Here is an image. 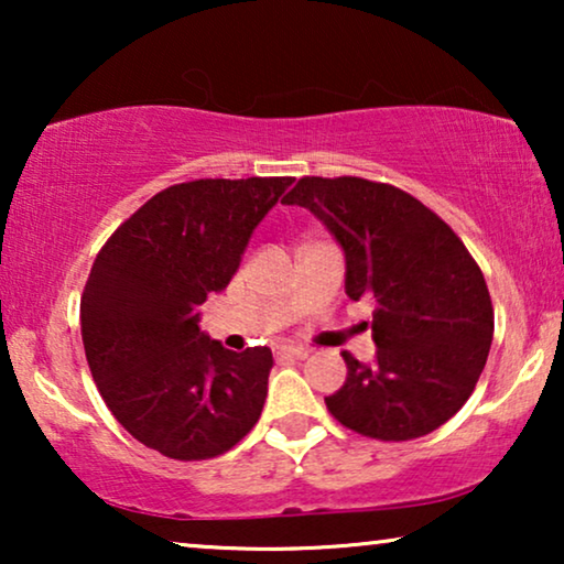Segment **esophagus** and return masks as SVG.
Wrapping results in <instances>:
<instances>
[{"label":"esophagus","instance_id":"1","mask_svg":"<svg viewBox=\"0 0 564 564\" xmlns=\"http://www.w3.org/2000/svg\"><path fill=\"white\" fill-rule=\"evenodd\" d=\"M307 351L300 349V346H280L276 349V359H305Z\"/></svg>","mask_w":564,"mask_h":564}]
</instances>
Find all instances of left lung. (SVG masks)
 Listing matches in <instances>:
<instances>
[{
    "instance_id": "8db88e82",
    "label": "left lung",
    "mask_w": 564,
    "mask_h": 564,
    "mask_svg": "<svg viewBox=\"0 0 564 564\" xmlns=\"http://www.w3.org/2000/svg\"><path fill=\"white\" fill-rule=\"evenodd\" d=\"M307 207L346 253V295L375 300V365L349 351L326 398L341 426L411 442L467 403L492 341L485 276L462 238L421 199L361 176H303L282 199Z\"/></svg>"
}]
</instances>
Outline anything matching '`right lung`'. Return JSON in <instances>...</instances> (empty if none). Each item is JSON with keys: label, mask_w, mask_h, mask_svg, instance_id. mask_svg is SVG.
<instances>
[{"label": "right lung", "mask_w": 564, "mask_h": 564, "mask_svg": "<svg viewBox=\"0 0 564 564\" xmlns=\"http://www.w3.org/2000/svg\"><path fill=\"white\" fill-rule=\"evenodd\" d=\"M290 184H174L120 223L91 264L82 295L91 377L120 426L169 459H213L257 426L272 351L210 341L199 305L230 282L253 228Z\"/></svg>", "instance_id": "1"}]
</instances>
